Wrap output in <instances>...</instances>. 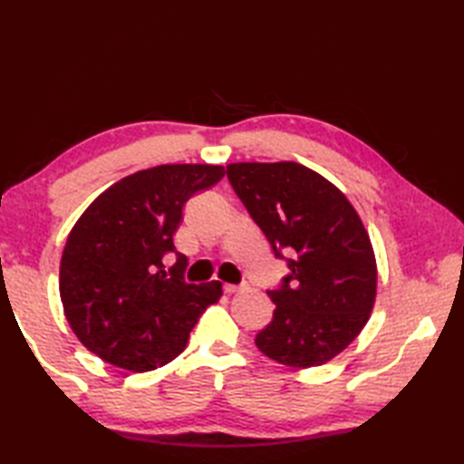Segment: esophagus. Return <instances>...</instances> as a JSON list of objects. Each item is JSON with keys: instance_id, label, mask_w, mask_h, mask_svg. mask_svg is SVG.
<instances>
[{"instance_id": "esophagus-1", "label": "esophagus", "mask_w": 464, "mask_h": 464, "mask_svg": "<svg viewBox=\"0 0 464 464\" xmlns=\"http://www.w3.org/2000/svg\"><path fill=\"white\" fill-rule=\"evenodd\" d=\"M223 289H225V293H239V291H243L245 289V285H233V283H225L223 285Z\"/></svg>"}]
</instances>
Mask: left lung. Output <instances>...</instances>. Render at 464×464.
<instances>
[{"label":"left lung","instance_id":"obj_1","mask_svg":"<svg viewBox=\"0 0 464 464\" xmlns=\"http://www.w3.org/2000/svg\"><path fill=\"white\" fill-rule=\"evenodd\" d=\"M227 177L275 257L289 267L267 291L273 319L255 344L287 367H319L369 321L377 295L369 233L347 197L304 165L231 163Z\"/></svg>","mask_w":464,"mask_h":464}]
</instances>
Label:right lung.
<instances>
[{
    "instance_id": "add662e5",
    "label": "right lung",
    "mask_w": 464,
    "mask_h": 464,
    "mask_svg": "<svg viewBox=\"0 0 464 464\" xmlns=\"http://www.w3.org/2000/svg\"><path fill=\"white\" fill-rule=\"evenodd\" d=\"M221 165H157L111 185L69 233L59 295L69 327L105 362L133 372L179 354L193 324L223 295L221 283L183 279L173 233L183 205L223 179ZM178 261L167 272L164 257Z\"/></svg>"
}]
</instances>
